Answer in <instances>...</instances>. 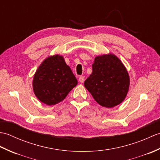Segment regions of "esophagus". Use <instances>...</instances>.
Listing matches in <instances>:
<instances>
[{"label":"esophagus","instance_id":"obj_1","mask_svg":"<svg viewBox=\"0 0 160 160\" xmlns=\"http://www.w3.org/2000/svg\"><path fill=\"white\" fill-rule=\"evenodd\" d=\"M79 81H80V82H81V83L84 82V76H80L79 77Z\"/></svg>","mask_w":160,"mask_h":160}]
</instances>
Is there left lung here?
Listing matches in <instances>:
<instances>
[{"label":"left lung","mask_w":160,"mask_h":160,"mask_svg":"<svg viewBox=\"0 0 160 160\" xmlns=\"http://www.w3.org/2000/svg\"><path fill=\"white\" fill-rule=\"evenodd\" d=\"M92 69L84 84L94 100L107 108L120 104L127 96L130 80L120 59L113 54L97 56Z\"/></svg>","instance_id":"left-lung-1"}]
</instances>
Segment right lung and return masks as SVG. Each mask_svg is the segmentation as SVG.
<instances>
[{"instance_id": "1", "label": "right lung", "mask_w": 160, "mask_h": 160, "mask_svg": "<svg viewBox=\"0 0 160 160\" xmlns=\"http://www.w3.org/2000/svg\"><path fill=\"white\" fill-rule=\"evenodd\" d=\"M77 84L63 57L56 55L47 58L37 69L33 89L40 101L51 106L62 101Z\"/></svg>"}]
</instances>
